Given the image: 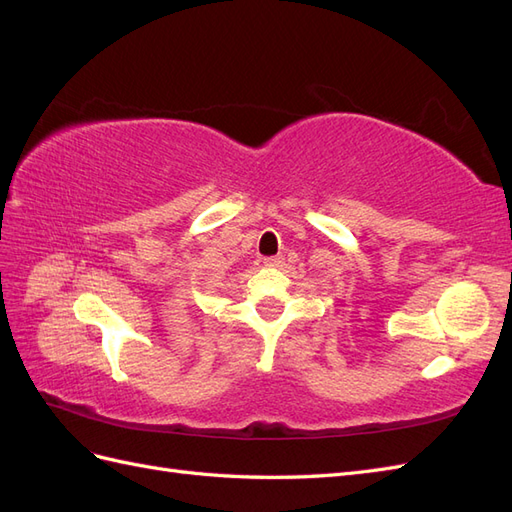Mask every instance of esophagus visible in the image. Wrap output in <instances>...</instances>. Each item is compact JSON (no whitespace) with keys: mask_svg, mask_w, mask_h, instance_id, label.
<instances>
[{"mask_svg":"<svg viewBox=\"0 0 512 512\" xmlns=\"http://www.w3.org/2000/svg\"><path fill=\"white\" fill-rule=\"evenodd\" d=\"M265 265L267 267H282L284 258L282 256H269V258H265Z\"/></svg>","mask_w":512,"mask_h":512,"instance_id":"34e87169","label":"esophagus"}]
</instances>
